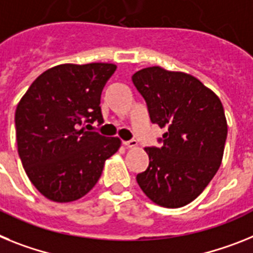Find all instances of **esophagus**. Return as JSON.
Segmentation results:
<instances>
[{"mask_svg": "<svg viewBox=\"0 0 253 253\" xmlns=\"http://www.w3.org/2000/svg\"><path fill=\"white\" fill-rule=\"evenodd\" d=\"M124 145L128 149H133L137 146V141L136 140H129V141H124Z\"/></svg>", "mask_w": 253, "mask_h": 253, "instance_id": "34e87169", "label": "esophagus"}]
</instances>
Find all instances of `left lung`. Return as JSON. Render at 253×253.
<instances>
[{"mask_svg":"<svg viewBox=\"0 0 253 253\" xmlns=\"http://www.w3.org/2000/svg\"><path fill=\"white\" fill-rule=\"evenodd\" d=\"M132 81L151 122L167 128L163 146L144 149L150 162L137 183L154 204L182 208L205 190L221 164L228 133L223 104L186 72L153 66L135 72Z\"/></svg>","mask_w":253,"mask_h":253,"instance_id":"1","label":"left lung"}]
</instances>
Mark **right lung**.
Returning a JSON list of instances; mask_svg holds the SVG:
<instances>
[{
  "label": "right lung",
  "mask_w": 253,
  "mask_h": 253,
  "mask_svg": "<svg viewBox=\"0 0 253 253\" xmlns=\"http://www.w3.org/2000/svg\"><path fill=\"white\" fill-rule=\"evenodd\" d=\"M113 63H63L30 85L15 112L17 151L34 187L54 203L85 196L102 175L105 160L121 148L118 137L85 131L103 122L100 95Z\"/></svg>",
  "instance_id": "obj_1"
}]
</instances>
